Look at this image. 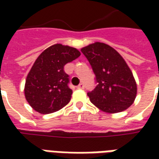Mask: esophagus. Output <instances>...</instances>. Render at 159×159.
Here are the masks:
<instances>
[{
	"label": "esophagus",
	"mask_w": 159,
	"mask_h": 159,
	"mask_svg": "<svg viewBox=\"0 0 159 159\" xmlns=\"http://www.w3.org/2000/svg\"><path fill=\"white\" fill-rule=\"evenodd\" d=\"M79 86H82V83H81V84H79Z\"/></svg>",
	"instance_id": "esophagus-1"
}]
</instances>
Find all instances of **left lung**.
<instances>
[{
    "mask_svg": "<svg viewBox=\"0 0 159 159\" xmlns=\"http://www.w3.org/2000/svg\"><path fill=\"white\" fill-rule=\"evenodd\" d=\"M80 55L77 49L62 44L51 46L40 54L25 86V99L34 110L42 114L52 113L69 103L72 90L64 68Z\"/></svg>",
    "mask_w": 159,
    "mask_h": 159,
    "instance_id": "1",
    "label": "left lung"
}]
</instances>
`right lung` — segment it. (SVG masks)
<instances>
[{"mask_svg": "<svg viewBox=\"0 0 159 159\" xmlns=\"http://www.w3.org/2000/svg\"><path fill=\"white\" fill-rule=\"evenodd\" d=\"M81 51L95 76V88L88 93L90 101L109 113H117L129 108L136 97V83L119 53L101 42L90 44Z\"/></svg>", "mask_w": 159, "mask_h": 159, "instance_id": "obj_1", "label": "right lung"}]
</instances>
